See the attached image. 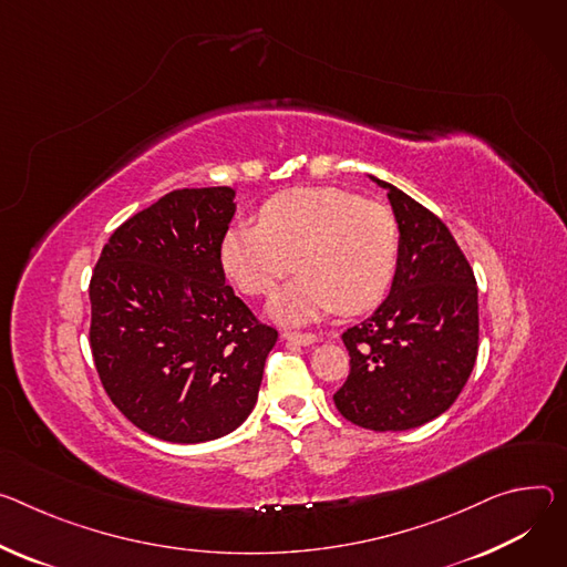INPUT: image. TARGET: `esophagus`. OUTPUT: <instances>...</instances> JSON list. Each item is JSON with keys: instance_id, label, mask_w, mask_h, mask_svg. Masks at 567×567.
<instances>
[{"instance_id": "esophagus-1", "label": "esophagus", "mask_w": 567, "mask_h": 567, "mask_svg": "<svg viewBox=\"0 0 567 567\" xmlns=\"http://www.w3.org/2000/svg\"><path fill=\"white\" fill-rule=\"evenodd\" d=\"M282 339L289 343H298V346H315L319 341L317 334H300V332H285Z\"/></svg>"}]
</instances>
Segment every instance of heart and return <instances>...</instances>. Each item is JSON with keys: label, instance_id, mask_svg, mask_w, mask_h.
<instances>
[{"label": "heart", "instance_id": "heart-1", "mask_svg": "<svg viewBox=\"0 0 567 567\" xmlns=\"http://www.w3.org/2000/svg\"><path fill=\"white\" fill-rule=\"evenodd\" d=\"M398 255L393 215L339 187L278 194L262 208L260 224H235L219 244L224 274L250 296L271 291L296 260L300 276L267 305V315L289 328L317 323L337 310H371L393 282Z\"/></svg>", "mask_w": 567, "mask_h": 567}]
</instances>
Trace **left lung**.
Listing matches in <instances>:
<instances>
[{
	"label": "left lung",
	"mask_w": 567,
	"mask_h": 567,
	"mask_svg": "<svg viewBox=\"0 0 567 567\" xmlns=\"http://www.w3.org/2000/svg\"><path fill=\"white\" fill-rule=\"evenodd\" d=\"M386 189L400 233L389 296L341 339L350 375L334 393L339 414L364 430L421 427L466 386L480 341L477 282L447 226L395 185Z\"/></svg>",
	"instance_id": "left-lung-1"
}]
</instances>
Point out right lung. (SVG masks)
<instances>
[{"instance_id": "add662e5", "label": "right lung", "mask_w": 567, "mask_h": 567, "mask_svg": "<svg viewBox=\"0 0 567 567\" xmlns=\"http://www.w3.org/2000/svg\"><path fill=\"white\" fill-rule=\"evenodd\" d=\"M233 187L176 189L122 224L90 280V346L106 393L142 432L205 443L257 402L278 332L226 285Z\"/></svg>"}]
</instances>
